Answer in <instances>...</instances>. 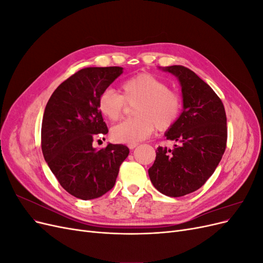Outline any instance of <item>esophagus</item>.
<instances>
[{
  "instance_id": "1",
  "label": "esophagus",
  "mask_w": 263,
  "mask_h": 263,
  "mask_svg": "<svg viewBox=\"0 0 263 263\" xmlns=\"http://www.w3.org/2000/svg\"><path fill=\"white\" fill-rule=\"evenodd\" d=\"M127 146H128V148H129L130 150H133V149H135V148H136V147L138 146V144H137V142H134V144H128Z\"/></svg>"
}]
</instances>
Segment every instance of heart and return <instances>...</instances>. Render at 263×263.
Returning a JSON list of instances; mask_svg holds the SVG:
<instances>
[{
    "label": "heart",
    "mask_w": 263,
    "mask_h": 263,
    "mask_svg": "<svg viewBox=\"0 0 263 263\" xmlns=\"http://www.w3.org/2000/svg\"><path fill=\"white\" fill-rule=\"evenodd\" d=\"M122 94L112 89L103 91L98 100L100 113L110 122H117L127 105H136V118L116 125L110 132L112 139L122 144H134L150 136L155 128L165 132L176 125L182 112V98L169 89L160 78L151 73H139L121 85Z\"/></svg>",
    "instance_id": "1"
}]
</instances>
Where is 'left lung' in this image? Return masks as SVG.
Here are the masks:
<instances>
[{
  "mask_svg": "<svg viewBox=\"0 0 263 263\" xmlns=\"http://www.w3.org/2000/svg\"><path fill=\"white\" fill-rule=\"evenodd\" d=\"M162 70L176 76L182 87L183 110L164 134L174 148L158 147L148 173L159 192L179 197L200 189L217 168L227 142L225 107L212 87L183 66Z\"/></svg>",
  "mask_w": 263,
  "mask_h": 263,
  "instance_id": "left-lung-1",
  "label": "left lung"
}]
</instances>
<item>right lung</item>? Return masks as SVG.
Here are the masks:
<instances>
[{"label": "right lung", "mask_w": 263, "mask_h": 263, "mask_svg": "<svg viewBox=\"0 0 263 263\" xmlns=\"http://www.w3.org/2000/svg\"><path fill=\"white\" fill-rule=\"evenodd\" d=\"M123 73L121 67H90L63 81L47 103L42 124L46 162L68 193L87 201L115 185L129 154L124 145L95 150V138L108 133L98 107L100 94Z\"/></svg>", "instance_id": "right-lung-1"}]
</instances>
